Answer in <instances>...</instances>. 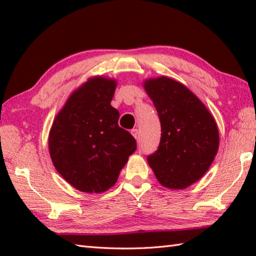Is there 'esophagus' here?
<instances>
[{
  "instance_id": "obj_1",
  "label": "esophagus",
  "mask_w": 256,
  "mask_h": 256,
  "mask_svg": "<svg viewBox=\"0 0 256 256\" xmlns=\"http://www.w3.org/2000/svg\"><path fill=\"white\" fill-rule=\"evenodd\" d=\"M131 133H132V136H134V138H136V140H138V128H133L132 131H131Z\"/></svg>"
}]
</instances>
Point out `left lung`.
Masks as SVG:
<instances>
[{"label": "left lung", "mask_w": 256, "mask_h": 256, "mask_svg": "<svg viewBox=\"0 0 256 256\" xmlns=\"http://www.w3.org/2000/svg\"><path fill=\"white\" fill-rule=\"evenodd\" d=\"M144 88L158 112L162 138L149 166L162 186L184 190L209 170L218 152L219 131L204 104L183 84L150 78Z\"/></svg>", "instance_id": "obj_1"}]
</instances>
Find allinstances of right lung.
Returning a JSON list of instances; mask_svg holds the SVG:
<instances>
[{
	"label": "right lung",
	"mask_w": 256,
	"mask_h": 256,
	"mask_svg": "<svg viewBox=\"0 0 256 256\" xmlns=\"http://www.w3.org/2000/svg\"><path fill=\"white\" fill-rule=\"evenodd\" d=\"M116 86L118 80L110 78H89L70 94L52 124V162L81 192L110 190L136 149V138L118 126L120 112L110 105Z\"/></svg>",
	"instance_id": "right-lung-1"
}]
</instances>
